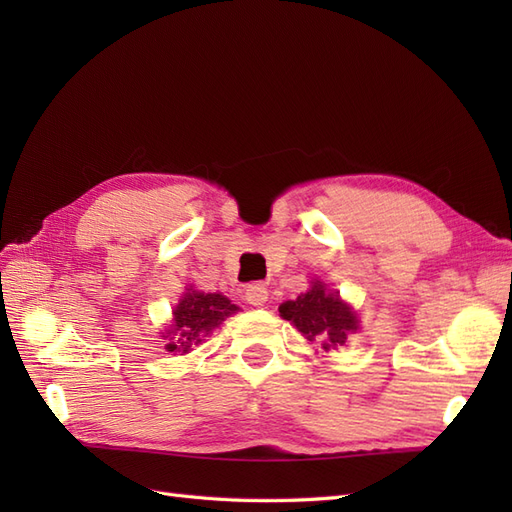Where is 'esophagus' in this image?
Here are the masks:
<instances>
[{"label": "esophagus", "mask_w": 512, "mask_h": 512, "mask_svg": "<svg viewBox=\"0 0 512 512\" xmlns=\"http://www.w3.org/2000/svg\"><path fill=\"white\" fill-rule=\"evenodd\" d=\"M267 299H269V290H267L265 284H252V286H247V290H245V301L250 303V305H254V307L265 305Z\"/></svg>", "instance_id": "esophagus-1"}]
</instances>
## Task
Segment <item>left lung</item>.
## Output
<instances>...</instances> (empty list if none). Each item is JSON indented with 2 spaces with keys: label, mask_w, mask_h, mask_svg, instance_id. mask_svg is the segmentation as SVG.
I'll use <instances>...</instances> for the list:
<instances>
[{
  "label": "left lung",
  "mask_w": 512,
  "mask_h": 512,
  "mask_svg": "<svg viewBox=\"0 0 512 512\" xmlns=\"http://www.w3.org/2000/svg\"><path fill=\"white\" fill-rule=\"evenodd\" d=\"M312 284L314 286L297 297V301H286L280 307V314L290 320L305 339L320 344L324 350L342 346L346 335L359 329L356 316L346 303L339 301L337 294L324 288L322 282Z\"/></svg>",
  "instance_id": "1"
}]
</instances>
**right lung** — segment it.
Wrapping results in <instances>:
<instances>
[{"label":"right lung","instance_id":"obj_1","mask_svg":"<svg viewBox=\"0 0 512 512\" xmlns=\"http://www.w3.org/2000/svg\"><path fill=\"white\" fill-rule=\"evenodd\" d=\"M237 305L230 303L224 294H205L190 290L185 292L173 312V327L166 331L168 352H188L200 337H207L222 320L237 312Z\"/></svg>","mask_w":512,"mask_h":512}]
</instances>
